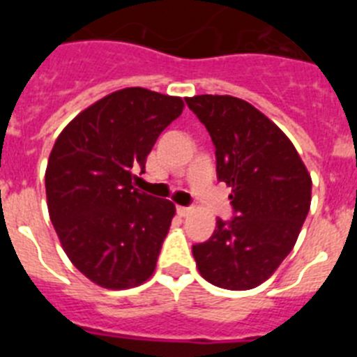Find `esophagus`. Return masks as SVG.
I'll return each instance as SVG.
<instances>
[{
  "label": "esophagus",
  "mask_w": 357,
  "mask_h": 357,
  "mask_svg": "<svg viewBox=\"0 0 357 357\" xmlns=\"http://www.w3.org/2000/svg\"><path fill=\"white\" fill-rule=\"evenodd\" d=\"M191 211H193V209H191V207H182V206H178V207H176V213L181 214L182 218L189 216V214H191Z\"/></svg>",
  "instance_id": "esophagus-1"
}]
</instances>
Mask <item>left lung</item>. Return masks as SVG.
Segmentation results:
<instances>
[{
  "label": "left lung",
  "mask_w": 357,
  "mask_h": 357,
  "mask_svg": "<svg viewBox=\"0 0 357 357\" xmlns=\"http://www.w3.org/2000/svg\"><path fill=\"white\" fill-rule=\"evenodd\" d=\"M216 148L234 218L193 247L200 275L223 289H252L270 279L295 247L311 206V175L288 135L245 100L185 98Z\"/></svg>",
  "instance_id": "obj_1"
}]
</instances>
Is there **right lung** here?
<instances>
[{"label": "right lung", "instance_id": "right-lung-1", "mask_svg": "<svg viewBox=\"0 0 357 357\" xmlns=\"http://www.w3.org/2000/svg\"><path fill=\"white\" fill-rule=\"evenodd\" d=\"M184 102L143 87L116 91L56 137L46 168L50 220L69 261L94 284L128 289L155 270L175 204L135 188V169Z\"/></svg>", "mask_w": 357, "mask_h": 357}]
</instances>
